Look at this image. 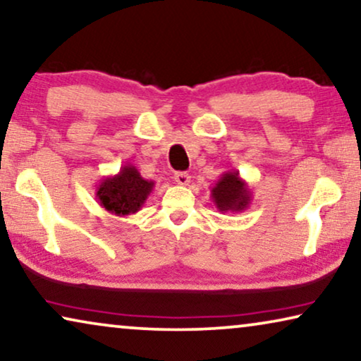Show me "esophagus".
Listing matches in <instances>:
<instances>
[{"mask_svg": "<svg viewBox=\"0 0 361 361\" xmlns=\"http://www.w3.org/2000/svg\"><path fill=\"white\" fill-rule=\"evenodd\" d=\"M190 180H191V176L188 175V173H185V171H178V173H175V181L178 183V185H181V186L190 185Z\"/></svg>", "mask_w": 361, "mask_h": 361, "instance_id": "34e87169", "label": "esophagus"}]
</instances>
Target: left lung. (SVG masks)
Instances as JSON below:
<instances>
[{
  "label": "left lung",
  "instance_id": "8db88e82",
  "mask_svg": "<svg viewBox=\"0 0 361 361\" xmlns=\"http://www.w3.org/2000/svg\"><path fill=\"white\" fill-rule=\"evenodd\" d=\"M211 197L219 212H242L250 206L252 190L237 170H229L211 188Z\"/></svg>",
  "mask_w": 361,
  "mask_h": 361
}]
</instances>
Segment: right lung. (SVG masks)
<instances>
[{
	"instance_id": "right-lung-1",
	"label": "right lung",
	"mask_w": 361,
	"mask_h": 361,
	"mask_svg": "<svg viewBox=\"0 0 361 361\" xmlns=\"http://www.w3.org/2000/svg\"><path fill=\"white\" fill-rule=\"evenodd\" d=\"M155 181L142 178L134 165L121 166L119 173L106 176L96 186V200L111 214L119 217L135 214L154 191Z\"/></svg>"
}]
</instances>
